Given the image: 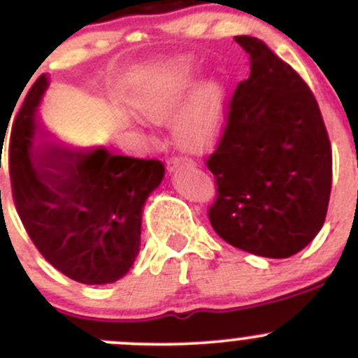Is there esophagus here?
I'll use <instances>...</instances> for the list:
<instances>
[{"instance_id":"obj_1","label":"esophagus","mask_w":358,"mask_h":358,"mask_svg":"<svg viewBox=\"0 0 358 358\" xmlns=\"http://www.w3.org/2000/svg\"><path fill=\"white\" fill-rule=\"evenodd\" d=\"M189 165H191V160H187V158H182V157H172V158H169V162H167L169 172L178 171V169H180V167H189Z\"/></svg>"}]
</instances>
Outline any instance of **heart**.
<instances>
[{
    "label": "heart",
    "mask_w": 358,
    "mask_h": 358,
    "mask_svg": "<svg viewBox=\"0 0 358 358\" xmlns=\"http://www.w3.org/2000/svg\"><path fill=\"white\" fill-rule=\"evenodd\" d=\"M179 103L180 91L164 86L152 90L139 99L138 110L150 120L162 122L176 112ZM217 106L219 94L215 87L205 86L179 110L174 120V131L184 146L196 150L210 141L215 131Z\"/></svg>",
    "instance_id": "1"
}]
</instances>
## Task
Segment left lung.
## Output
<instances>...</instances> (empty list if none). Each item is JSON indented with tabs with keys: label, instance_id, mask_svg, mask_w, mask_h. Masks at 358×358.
Segmentation results:
<instances>
[{
	"label": "left lung",
	"instance_id": "left-lung-1",
	"mask_svg": "<svg viewBox=\"0 0 358 358\" xmlns=\"http://www.w3.org/2000/svg\"><path fill=\"white\" fill-rule=\"evenodd\" d=\"M250 77L231 96L217 150L206 160L217 200L213 231L239 250L288 259L322 227L333 182L329 136L314 94L296 70L252 36Z\"/></svg>",
	"mask_w": 358,
	"mask_h": 358
}]
</instances>
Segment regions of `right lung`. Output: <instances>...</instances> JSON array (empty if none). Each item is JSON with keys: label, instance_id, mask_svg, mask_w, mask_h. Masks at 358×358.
<instances>
[{"label": "right lung", "instance_id": "right-lung-1", "mask_svg": "<svg viewBox=\"0 0 358 358\" xmlns=\"http://www.w3.org/2000/svg\"><path fill=\"white\" fill-rule=\"evenodd\" d=\"M48 90H29L10 136L13 201L29 238L57 271L83 285H108L139 253L143 206L165 174L160 160L106 148L64 150L36 122Z\"/></svg>", "mask_w": 358, "mask_h": 358}]
</instances>
